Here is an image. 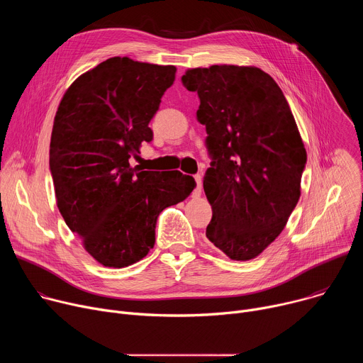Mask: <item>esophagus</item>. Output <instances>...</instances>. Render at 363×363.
Instances as JSON below:
<instances>
[{"mask_svg": "<svg viewBox=\"0 0 363 363\" xmlns=\"http://www.w3.org/2000/svg\"><path fill=\"white\" fill-rule=\"evenodd\" d=\"M194 179H195V182H196V186H195V194H201V191H202V178H201V175H195L194 177Z\"/></svg>", "mask_w": 363, "mask_h": 363, "instance_id": "1", "label": "esophagus"}]
</instances>
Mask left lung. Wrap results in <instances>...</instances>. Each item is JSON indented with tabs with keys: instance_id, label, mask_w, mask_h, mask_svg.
<instances>
[{
	"instance_id": "left-lung-1",
	"label": "left lung",
	"mask_w": 363,
	"mask_h": 363,
	"mask_svg": "<svg viewBox=\"0 0 363 363\" xmlns=\"http://www.w3.org/2000/svg\"><path fill=\"white\" fill-rule=\"evenodd\" d=\"M198 121L213 155L203 191L213 206L206 238L231 260L260 255L283 231L300 198L307 153L289 103L254 66L188 69Z\"/></svg>"
}]
</instances>
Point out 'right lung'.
<instances>
[{"mask_svg": "<svg viewBox=\"0 0 363 363\" xmlns=\"http://www.w3.org/2000/svg\"><path fill=\"white\" fill-rule=\"evenodd\" d=\"M175 72V66L112 57L79 76L57 108L50 140L57 208L105 267L142 260L153 248L158 216L195 188L194 178L179 171L129 165L153 139L149 122Z\"/></svg>", "mask_w": 363, "mask_h": 363, "instance_id": "obj_1", "label": "right lung"}]
</instances>
